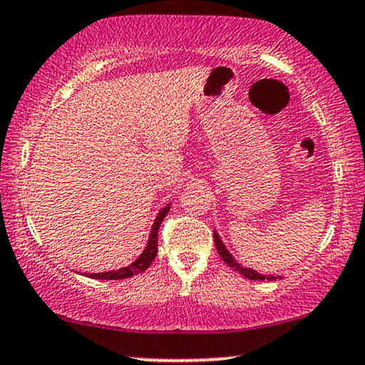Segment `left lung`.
<instances>
[{
	"label": "left lung",
	"instance_id": "left-lung-1",
	"mask_svg": "<svg viewBox=\"0 0 365 365\" xmlns=\"http://www.w3.org/2000/svg\"><path fill=\"white\" fill-rule=\"evenodd\" d=\"M213 239H215V247H217V250H218V255L222 257V260L225 262V264L230 267V269L237 270V272H239V274L244 275L245 279H249V280H265V279L267 280H275V279H282V277H279V275H277V277L275 275H262L260 272L250 269V267H244L242 264H239V262L233 259V255L230 254V252H228L225 244H223L222 239H220V235H218V232H213Z\"/></svg>",
	"mask_w": 365,
	"mask_h": 365
}]
</instances>
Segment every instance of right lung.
<instances>
[{"label": "right lung", "instance_id": "right-lung-1", "mask_svg": "<svg viewBox=\"0 0 365 365\" xmlns=\"http://www.w3.org/2000/svg\"><path fill=\"white\" fill-rule=\"evenodd\" d=\"M170 210V203L168 205H165L162 210L157 213V217H155L153 220V225H152V230H150V237H148V244L145 247V250L140 254L138 259H135L132 264L128 267H121L118 270H108V272H100V274H83L86 277H90V279H98V280H121V279H128V277H133L137 274H142L150 267L152 264L155 257H157V244H158V227L162 220L165 218Z\"/></svg>", "mask_w": 365, "mask_h": 365}]
</instances>
